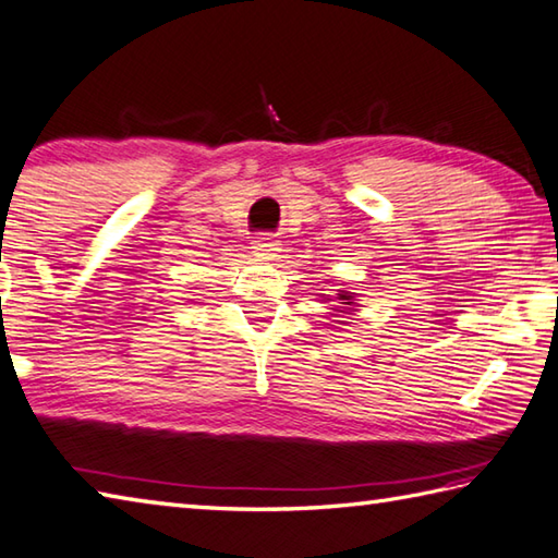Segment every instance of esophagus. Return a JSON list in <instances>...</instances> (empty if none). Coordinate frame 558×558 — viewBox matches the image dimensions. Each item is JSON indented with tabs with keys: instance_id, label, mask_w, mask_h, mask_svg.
<instances>
[{
	"instance_id": "34e87169",
	"label": "esophagus",
	"mask_w": 558,
	"mask_h": 558,
	"mask_svg": "<svg viewBox=\"0 0 558 558\" xmlns=\"http://www.w3.org/2000/svg\"><path fill=\"white\" fill-rule=\"evenodd\" d=\"M252 252H255L259 259H277L281 250L271 238H259V240H255V243H252Z\"/></svg>"
}]
</instances>
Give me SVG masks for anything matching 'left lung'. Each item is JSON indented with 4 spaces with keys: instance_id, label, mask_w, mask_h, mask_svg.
I'll return each mask as SVG.
<instances>
[{
    "instance_id": "8db88e82",
    "label": "left lung",
    "mask_w": 558,
    "mask_h": 558,
    "mask_svg": "<svg viewBox=\"0 0 558 558\" xmlns=\"http://www.w3.org/2000/svg\"><path fill=\"white\" fill-rule=\"evenodd\" d=\"M338 301H340V303H344V306H354V293H350V291H340V293H338Z\"/></svg>"
}]
</instances>
